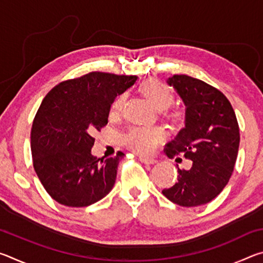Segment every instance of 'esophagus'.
Instances as JSON below:
<instances>
[{
    "label": "esophagus",
    "mask_w": 263,
    "mask_h": 263,
    "mask_svg": "<svg viewBox=\"0 0 263 263\" xmlns=\"http://www.w3.org/2000/svg\"><path fill=\"white\" fill-rule=\"evenodd\" d=\"M139 160L142 163H146V164H154L157 163V160L153 159V158H146V157H139Z\"/></svg>",
    "instance_id": "esophagus-1"
}]
</instances>
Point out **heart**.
Returning <instances> with one entry per match:
<instances>
[{
    "mask_svg": "<svg viewBox=\"0 0 263 263\" xmlns=\"http://www.w3.org/2000/svg\"><path fill=\"white\" fill-rule=\"evenodd\" d=\"M142 94L146 96L155 109L168 108L173 102L172 91L158 80H148L141 88ZM126 95L121 94L115 99L111 105L114 114L119 112L125 103ZM166 138V132L159 127L135 126L124 136V141L131 149L137 153L149 154L161 144Z\"/></svg>",
    "mask_w": 263,
    "mask_h": 263,
    "instance_id": "1",
    "label": "heart"
}]
</instances>
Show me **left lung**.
Segmentation results:
<instances>
[{
    "mask_svg": "<svg viewBox=\"0 0 263 263\" xmlns=\"http://www.w3.org/2000/svg\"><path fill=\"white\" fill-rule=\"evenodd\" d=\"M167 84L184 104V127L167 144L168 158L183 155L193 161L180 169L175 185L163 189L169 201L181 206L211 202L228 184L238 157L240 135L232 105L215 87L188 75H173Z\"/></svg>",
    "mask_w": 263,
    "mask_h": 263,
    "instance_id": "obj_1",
    "label": "left lung"
}]
</instances>
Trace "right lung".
Instances as JSON below:
<instances>
[{"label": "right lung", "instance_id": "obj_1", "mask_svg": "<svg viewBox=\"0 0 263 263\" xmlns=\"http://www.w3.org/2000/svg\"><path fill=\"white\" fill-rule=\"evenodd\" d=\"M138 77L92 72L52 88L31 130L33 167L58 203L82 208L101 201L114 188L123 152L116 158L91 154L95 131L108 124L112 102Z\"/></svg>", "mask_w": 263, "mask_h": 263}]
</instances>
